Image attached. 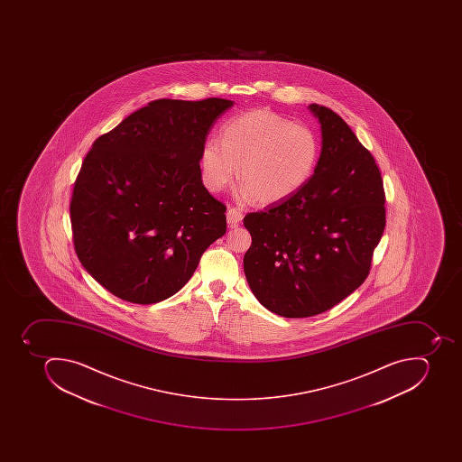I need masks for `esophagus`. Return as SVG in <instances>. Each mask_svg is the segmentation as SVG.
<instances>
[{"label":"esophagus","instance_id":"1","mask_svg":"<svg viewBox=\"0 0 462 462\" xmlns=\"http://www.w3.org/2000/svg\"><path fill=\"white\" fill-rule=\"evenodd\" d=\"M241 219H243V212L240 209H236V208H229L228 211H226V222H228L229 226H236L240 224Z\"/></svg>","mask_w":462,"mask_h":462}]
</instances>
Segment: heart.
Instances as JSON below:
<instances>
[{"label": "heart", "mask_w": 462, "mask_h": 462, "mask_svg": "<svg viewBox=\"0 0 462 462\" xmlns=\"http://www.w3.org/2000/svg\"><path fill=\"white\" fill-rule=\"evenodd\" d=\"M317 133L270 111H250L226 121L222 142L209 138L200 150V173L211 192H221L240 169V198L276 204L310 182L318 166Z\"/></svg>", "instance_id": "obj_1"}]
</instances>
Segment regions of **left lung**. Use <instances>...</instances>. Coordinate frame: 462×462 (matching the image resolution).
<instances>
[{"instance_id":"obj_1","label":"left lung","mask_w":462,"mask_h":462,"mask_svg":"<svg viewBox=\"0 0 462 462\" xmlns=\"http://www.w3.org/2000/svg\"><path fill=\"white\" fill-rule=\"evenodd\" d=\"M322 131L317 169L298 193L244 218V273L257 300L284 318L331 310L367 279L385 226L383 179L348 124L310 104Z\"/></svg>"}]
</instances>
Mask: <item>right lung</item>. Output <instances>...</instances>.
Returning <instances> with one entry per match:
<instances>
[{"label":"right lung","mask_w":462,"mask_h":462,"mask_svg":"<svg viewBox=\"0 0 462 462\" xmlns=\"http://www.w3.org/2000/svg\"><path fill=\"white\" fill-rule=\"evenodd\" d=\"M233 101L156 99L95 140L70 200L79 262L106 291L150 305L180 291L226 231L200 150Z\"/></svg>","instance_id":"add662e5"}]
</instances>
